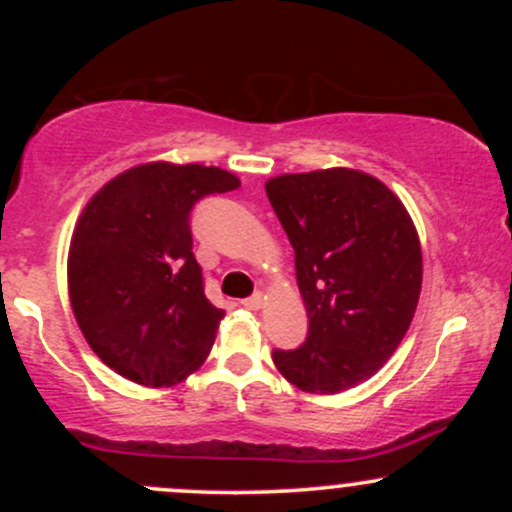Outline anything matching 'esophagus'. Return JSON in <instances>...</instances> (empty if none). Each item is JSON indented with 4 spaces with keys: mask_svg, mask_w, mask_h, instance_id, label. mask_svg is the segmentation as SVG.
I'll return each instance as SVG.
<instances>
[{
    "mask_svg": "<svg viewBox=\"0 0 512 512\" xmlns=\"http://www.w3.org/2000/svg\"><path fill=\"white\" fill-rule=\"evenodd\" d=\"M240 303H243L248 310H260L262 305H264V298H262V293H255V296L243 298V301H240Z\"/></svg>",
    "mask_w": 512,
    "mask_h": 512,
    "instance_id": "obj_1",
    "label": "esophagus"
}]
</instances>
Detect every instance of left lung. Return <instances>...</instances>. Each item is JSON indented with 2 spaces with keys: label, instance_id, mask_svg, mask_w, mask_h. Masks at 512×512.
I'll list each match as a JSON object with an SVG mask.
<instances>
[{
  "label": "left lung",
  "instance_id": "obj_1",
  "mask_svg": "<svg viewBox=\"0 0 512 512\" xmlns=\"http://www.w3.org/2000/svg\"><path fill=\"white\" fill-rule=\"evenodd\" d=\"M269 204L293 252L310 327L274 366L313 395L349 390L395 354L421 293V243L385 182L354 168L267 180Z\"/></svg>",
  "mask_w": 512,
  "mask_h": 512
}]
</instances>
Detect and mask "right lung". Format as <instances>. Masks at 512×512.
<instances>
[{"label":"right lung","mask_w":512,"mask_h":512,"mask_svg":"<svg viewBox=\"0 0 512 512\" xmlns=\"http://www.w3.org/2000/svg\"><path fill=\"white\" fill-rule=\"evenodd\" d=\"M238 187L216 166L156 161L88 199L69 245V301L88 346L117 375L170 387L209 356L223 310L204 296L190 211Z\"/></svg>","instance_id":"add662e5"}]
</instances>
